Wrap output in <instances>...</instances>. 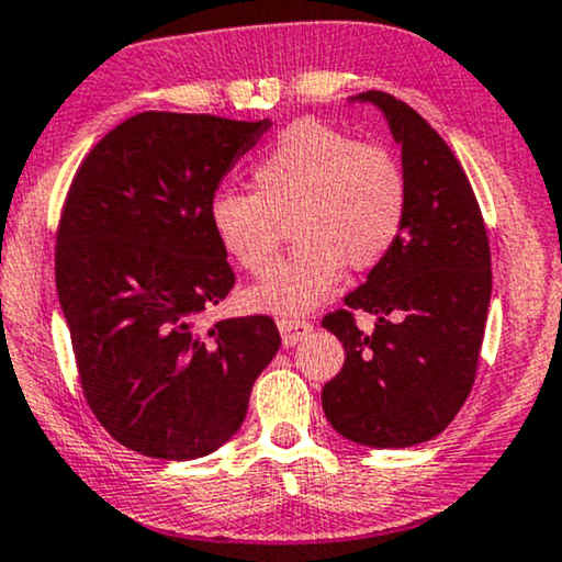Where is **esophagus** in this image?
<instances>
[{"label":"esophagus","mask_w":562,"mask_h":562,"mask_svg":"<svg viewBox=\"0 0 562 562\" xmlns=\"http://www.w3.org/2000/svg\"><path fill=\"white\" fill-rule=\"evenodd\" d=\"M277 329L282 334V345L293 347L301 342V339L308 337L314 331V324L305 322V318H295V316H282L277 318Z\"/></svg>","instance_id":"34e87169"}]
</instances>
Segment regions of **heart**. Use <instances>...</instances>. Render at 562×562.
I'll list each match as a JSON object with an SVG mask.
<instances>
[{"mask_svg": "<svg viewBox=\"0 0 562 562\" xmlns=\"http://www.w3.org/2000/svg\"><path fill=\"white\" fill-rule=\"evenodd\" d=\"M257 191L217 189L207 217L220 248L248 274H265L285 223L290 259L248 293L272 314H303L337 285L345 265L371 269L400 244L409 217V179L383 145L318 122L290 124L251 166Z\"/></svg>", "mask_w": 562, "mask_h": 562, "instance_id": "obj_1", "label": "heart"}]
</instances>
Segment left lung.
<instances>
[{
    "label": "left lung",
    "mask_w": 562,
    "mask_h": 562,
    "mask_svg": "<svg viewBox=\"0 0 562 562\" xmlns=\"http://www.w3.org/2000/svg\"><path fill=\"white\" fill-rule=\"evenodd\" d=\"M379 105L402 145L409 217L400 244L322 318L345 347V366L322 392L331 428L373 449L436 438L472 392L490 290V240L477 196L443 137L415 109L381 90ZM376 316L371 335L353 311Z\"/></svg>",
    "instance_id": "8db88e82"
}]
</instances>
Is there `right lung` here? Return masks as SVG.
Masks as SVG:
<instances>
[{"label": "right lung", "mask_w": 562, "mask_h": 562, "mask_svg": "<svg viewBox=\"0 0 562 562\" xmlns=\"http://www.w3.org/2000/svg\"><path fill=\"white\" fill-rule=\"evenodd\" d=\"M269 122L145 111L77 168L56 228V290L92 415L153 459L207 457L244 423L280 350L269 316H199L236 274L210 228L223 176Z\"/></svg>", "instance_id": "1"}]
</instances>
